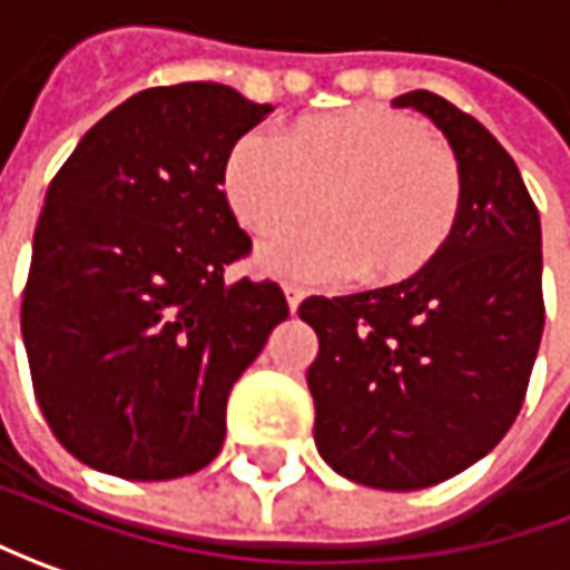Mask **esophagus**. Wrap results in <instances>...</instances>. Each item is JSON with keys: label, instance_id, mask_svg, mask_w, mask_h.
Wrapping results in <instances>:
<instances>
[{"label": "esophagus", "instance_id": "1", "mask_svg": "<svg viewBox=\"0 0 570 570\" xmlns=\"http://www.w3.org/2000/svg\"><path fill=\"white\" fill-rule=\"evenodd\" d=\"M303 289L299 286H286V303H289V312H296L299 308V303H303Z\"/></svg>", "mask_w": 570, "mask_h": 570}]
</instances>
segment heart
<instances>
[{
	"mask_svg": "<svg viewBox=\"0 0 570 570\" xmlns=\"http://www.w3.org/2000/svg\"><path fill=\"white\" fill-rule=\"evenodd\" d=\"M220 186L258 239L296 229L318 205L322 226L258 255L265 274L308 286L350 284L360 274L368 286L406 284L442 258L463 210L454 154L420 119L379 104L299 116L284 145L239 138Z\"/></svg>",
	"mask_w": 570,
	"mask_h": 570,
	"instance_id": "heart-1",
	"label": "heart"
}]
</instances>
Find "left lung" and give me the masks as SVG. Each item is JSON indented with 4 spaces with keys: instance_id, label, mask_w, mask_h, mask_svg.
Segmentation results:
<instances>
[{
    "instance_id": "obj_1",
    "label": "left lung",
    "mask_w": 570,
    "mask_h": 570,
    "mask_svg": "<svg viewBox=\"0 0 570 570\" xmlns=\"http://www.w3.org/2000/svg\"><path fill=\"white\" fill-rule=\"evenodd\" d=\"M442 128L463 176V210L442 258L397 286L308 296L318 334L308 365L315 444L341 476L413 492L485 458L518 420L537 363L542 303L540 210L511 154L463 109L410 90Z\"/></svg>"
}]
</instances>
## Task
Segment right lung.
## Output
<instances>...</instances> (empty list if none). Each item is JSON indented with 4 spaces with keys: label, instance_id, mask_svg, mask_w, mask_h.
Returning <instances> with one entry per match:
<instances>
[{
    "label": "right lung",
    "instance_id": "1",
    "mask_svg": "<svg viewBox=\"0 0 570 570\" xmlns=\"http://www.w3.org/2000/svg\"><path fill=\"white\" fill-rule=\"evenodd\" d=\"M267 112L210 81L141 90L52 176L21 334L43 420L100 473L164 482L214 461L233 384L289 315L274 281L224 284L252 252L224 160Z\"/></svg>",
    "mask_w": 570,
    "mask_h": 570
}]
</instances>
